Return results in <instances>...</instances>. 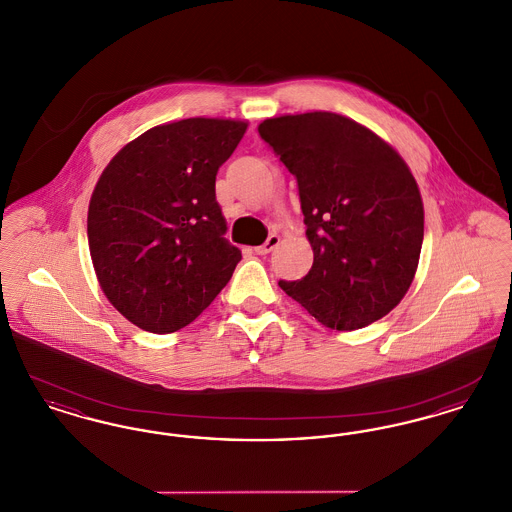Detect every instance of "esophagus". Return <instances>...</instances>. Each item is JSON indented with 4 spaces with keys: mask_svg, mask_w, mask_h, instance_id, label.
Segmentation results:
<instances>
[{
    "mask_svg": "<svg viewBox=\"0 0 512 512\" xmlns=\"http://www.w3.org/2000/svg\"><path fill=\"white\" fill-rule=\"evenodd\" d=\"M278 244H280V236H278V234H270L265 244L255 247V253H257V255H267L272 249H276Z\"/></svg>",
    "mask_w": 512,
    "mask_h": 512,
    "instance_id": "obj_1",
    "label": "esophagus"
}]
</instances>
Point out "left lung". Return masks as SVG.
<instances>
[{"instance_id":"1","label":"left lung","mask_w":512,"mask_h":512,"mask_svg":"<svg viewBox=\"0 0 512 512\" xmlns=\"http://www.w3.org/2000/svg\"><path fill=\"white\" fill-rule=\"evenodd\" d=\"M261 138L297 178L313 267L280 288L332 330H357L409 292L424 240L413 172L363 124L330 111L259 124Z\"/></svg>"}]
</instances>
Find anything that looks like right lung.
Here are the masks:
<instances>
[{"label": "right lung", "mask_w": 512, "mask_h": 512, "mask_svg": "<svg viewBox=\"0 0 512 512\" xmlns=\"http://www.w3.org/2000/svg\"><path fill=\"white\" fill-rule=\"evenodd\" d=\"M247 122L194 117L149 128L99 176L88 244L109 303L138 328L194 322L242 259L228 244L215 180Z\"/></svg>", "instance_id": "1"}]
</instances>
